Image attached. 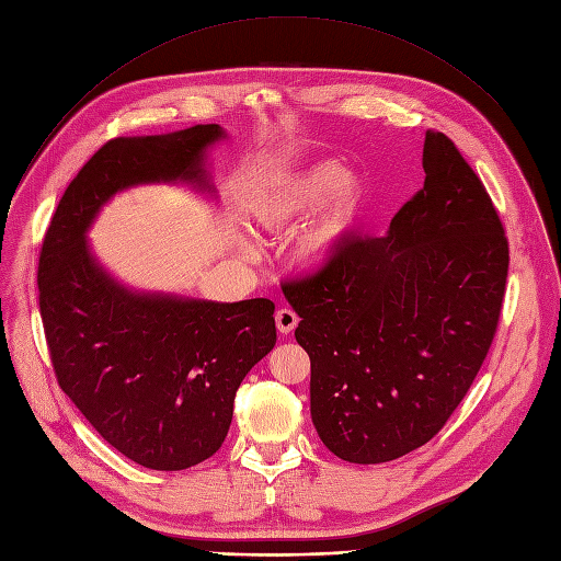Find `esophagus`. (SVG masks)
I'll use <instances>...</instances> for the list:
<instances>
[{"mask_svg": "<svg viewBox=\"0 0 561 561\" xmlns=\"http://www.w3.org/2000/svg\"><path fill=\"white\" fill-rule=\"evenodd\" d=\"M296 325H298V317L291 310L283 308V310L276 312V328H278L280 334H289Z\"/></svg>", "mask_w": 561, "mask_h": 561, "instance_id": "esophagus-1", "label": "esophagus"}]
</instances>
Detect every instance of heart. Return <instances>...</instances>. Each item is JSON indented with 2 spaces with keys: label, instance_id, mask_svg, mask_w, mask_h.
I'll return each instance as SVG.
<instances>
[{
  "label": "heart",
  "instance_id": "obj_1",
  "mask_svg": "<svg viewBox=\"0 0 561 561\" xmlns=\"http://www.w3.org/2000/svg\"><path fill=\"white\" fill-rule=\"evenodd\" d=\"M368 199L370 186L359 172L319 161L267 182L249 202V220L280 236L317 210L294 244V261L300 270L321 272L357 233ZM240 253L253 257V247L242 242Z\"/></svg>",
  "mask_w": 561,
  "mask_h": 561
}]
</instances>
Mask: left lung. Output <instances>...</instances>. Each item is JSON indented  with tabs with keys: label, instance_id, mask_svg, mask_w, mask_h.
<instances>
[{
	"label": "left lung",
	"instance_id": "left-lung-1",
	"mask_svg": "<svg viewBox=\"0 0 561 561\" xmlns=\"http://www.w3.org/2000/svg\"><path fill=\"white\" fill-rule=\"evenodd\" d=\"M422 168L389 231L283 287L310 355L314 428L348 462H389L434 438L501 314L510 255L490 195L443 133H426Z\"/></svg>",
	"mask_w": 561,
	"mask_h": 561
}]
</instances>
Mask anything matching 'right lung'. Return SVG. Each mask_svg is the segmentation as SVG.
Listing matches in <instances>:
<instances>
[{"label":"right lung","instance_id":"right-lung-1","mask_svg":"<svg viewBox=\"0 0 561 561\" xmlns=\"http://www.w3.org/2000/svg\"><path fill=\"white\" fill-rule=\"evenodd\" d=\"M218 123L107 141L67 186L42 244L37 289L60 389L123 456L159 471L193 467L229 434L247 373L276 346L274 304L135 289L88 233L123 191L182 184L215 199Z\"/></svg>","mask_w":561,"mask_h":561}]
</instances>
